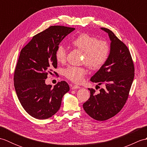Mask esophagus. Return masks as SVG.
<instances>
[{
    "label": "esophagus",
    "instance_id": "1",
    "mask_svg": "<svg viewBox=\"0 0 147 147\" xmlns=\"http://www.w3.org/2000/svg\"><path fill=\"white\" fill-rule=\"evenodd\" d=\"M79 88H80V86H79L75 85H71V89H72V90L79 89Z\"/></svg>",
    "mask_w": 147,
    "mask_h": 147
}]
</instances>
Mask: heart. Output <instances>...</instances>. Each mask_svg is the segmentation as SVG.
I'll return each mask as SVG.
<instances>
[{
  "instance_id": "b5f03b06",
  "label": "heart",
  "mask_w": 147,
  "mask_h": 147,
  "mask_svg": "<svg viewBox=\"0 0 147 147\" xmlns=\"http://www.w3.org/2000/svg\"><path fill=\"white\" fill-rule=\"evenodd\" d=\"M72 45L85 53L83 62L92 69L101 68L107 61L110 54V47L105 40H98L96 36L88 33H81L71 42ZM55 57L60 63L66 61L67 51L63 45H59L55 52ZM87 73L85 68L69 66L64 70V76L76 83L83 82Z\"/></svg>"
}]
</instances>
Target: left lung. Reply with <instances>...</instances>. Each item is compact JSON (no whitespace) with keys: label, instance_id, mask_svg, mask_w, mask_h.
Segmentation results:
<instances>
[{"label":"left lung","instance_id":"8db88e82","mask_svg":"<svg viewBox=\"0 0 147 147\" xmlns=\"http://www.w3.org/2000/svg\"><path fill=\"white\" fill-rule=\"evenodd\" d=\"M101 30L108 33L110 38V54L90 81L98 85L104 84L105 87L96 95L95 90L88 88L90 97L83 107L90 117L102 121L114 116L124 107L135 76V68L127 46L110 30Z\"/></svg>","mask_w":147,"mask_h":147}]
</instances>
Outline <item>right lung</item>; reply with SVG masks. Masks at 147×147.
I'll use <instances>...</instances> for the list:
<instances>
[{
	"label": "right lung",
	"instance_id": "obj_1",
	"mask_svg": "<svg viewBox=\"0 0 147 147\" xmlns=\"http://www.w3.org/2000/svg\"><path fill=\"white\" fill-rule=\"evenodd\" d=\"M74 30L50 26L34 36L21 51L14 73V88L21 105L31 116L38 119L52 117L59 110L62 97L69 90L65 81L52 87L46 85L45 79L57 68L55 52L59 43Z\"/></svg>",
	"mask_w": 147,
	"mask_h": 147
}]
</instances>
